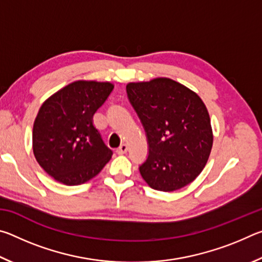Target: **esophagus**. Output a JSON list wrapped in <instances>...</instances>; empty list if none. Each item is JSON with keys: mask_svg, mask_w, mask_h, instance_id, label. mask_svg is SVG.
<instances>
[{"mask_svg": "<svg viewBox=\"0 0 262 262\" xmlns=\"http://www.w3.org/2000/svg\"><path fill=\"white\" fill-rule=\"evenodd\" d=\"M128 151V145L127 144H121L120 148L117 149L118 155H123Z\"/></svg>", "mask_w": 262, "mask_h": 262, "instance_id": "esophagus-1", "label": "esophagus"}]
</instances>
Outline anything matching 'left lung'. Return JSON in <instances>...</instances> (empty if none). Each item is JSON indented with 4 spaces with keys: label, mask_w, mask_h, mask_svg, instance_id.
<instances>
[{
    "label": "left lung",
    "mask_w": 262,
    "mask_h": 262,
    "mask_svg": "<svg viewBox=\"0 0 262 262\" xmlns=\"http://www.w3.org/2000/svg\"><path fill=\"white\" fill-rule=\"evenodd\" d=\"M126 90L147 133L149 155L140 166L142 178L162 192L192 183L206 166L214 140L205 103L166 77L128 83Z\"/></svg>",
    "instance_id": "8db88e82"
}]
</instances>
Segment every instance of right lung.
Segmentation results:
<instances>
[{
	"label": "right lung",
	"instance_id": "add662e5",
	"mask_svg": "<svg viewBox=\"0 0 262 262\" xmlns=\"http://www.w3.org/2000/svg\"><path fill=\"white\" fill-rule=\"evenodd\" d=\"M113 88L110 82L76 81L39 108L33 123V154L54 180L68 186L84 184L112 157V150L94 125V114Z\"/></svg>",
	"mask_w": 262,
	"mask_h": 262
}]
</instances>
